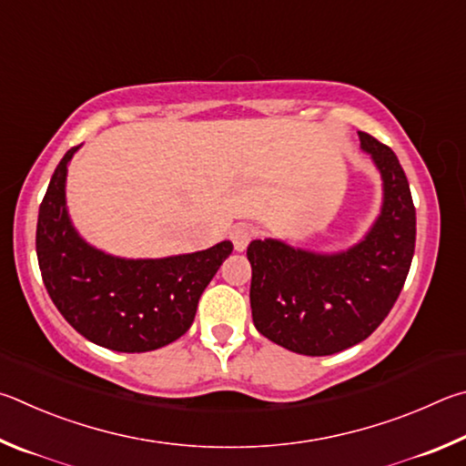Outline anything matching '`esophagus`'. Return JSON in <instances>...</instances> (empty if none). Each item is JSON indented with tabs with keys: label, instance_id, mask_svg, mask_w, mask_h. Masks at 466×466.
<instances>
[{
	"label": "esophagus",
	"instance_id": "1",
	"mask_svg": "<svg viewBox=\"0 0 466 466\" xmlns=\"http://www.w3.org/2000/svg\"><path fill=\"white\" fill-rule=\"evenodd\" d=\"M254 238V228L246 223H239L231 228V241L238 251H243L248 248V243Z\"/></svg>",
	"mask_w": 466,
	"mask_h": 466
}]
</instances>
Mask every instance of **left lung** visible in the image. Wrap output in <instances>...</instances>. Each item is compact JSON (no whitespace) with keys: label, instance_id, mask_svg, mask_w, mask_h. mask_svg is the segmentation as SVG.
Wrapping results in <instances>:
<instances>
[{"label":"left lung","instance_id":"8db88e82","mask_svg":"<svg viewBox=\"0 0 466 466\" xmlns=\"http://www.w3.org/2000/svg\"><path fill=\"white\" fill-rule=\"evenodd\" d=\"M382 179V207L369 233L338 254L279 239L249 243V303L256 329L305 356H331L360 344L385 321L415 249V207L397 155L358 133Z\"/></svg>","mask_w":466,"mask_h":466}]
</instances>
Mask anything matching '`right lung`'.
<instances>
[{
  "label": "right lung",
  "mask_w": 466,
  "mask_h": 466,
  "mask_svg": "<svg viewBox=\"0 0 466 466\" xmlns=\"http://www.w3.org/2000/svg\"><path fill=\"white\" fill-rule=\"evenodd\" d=\"M79 147L59 161L38 210L36 256L48 297L97 346L128 354L167 346L190 329L200 295L233 243L157 259H127L89 246L65 198L67 166Z\"/></svg>",
  "instance_id": "add662e5"
}]
</instances>
